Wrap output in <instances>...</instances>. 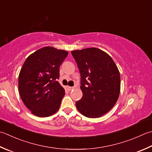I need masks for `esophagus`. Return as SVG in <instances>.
Wrapping results in <instances>:
<instances>
[{
  "label": "esophagus",
  "mask_w": 152,
  "mask_h": 152,
  "mask_svg": "<svg viewBox=\"0 0 152 152\" xmlns=\"http://www.w3.org/2000/svg\"><path fill=\"white\" fill-rule=\"evenodd\" d=\"M67 90L68 91H72L73 88H74V87H69V86H68V87H67Z\"/></svg>",
  "instance_id": "obj_1"
}]
</instances>
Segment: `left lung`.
I'll list each match as a JSON object with an SVG mask.
<instances>
[{
  "label": "left lung",
  "instance_id": "8db88e82",
  "mask_svg": "<svg viewBox=\"0 0 152 152\" xmlns=\"http://www.w3.org/2000/svg\"><path fill=\"white\" fill-rule=\"evenodd\" d=\"M81 74L83 92L75 104L88 118H99L108 113L118 101L121 75L111 57L96 48L71 51Z\"/></svg>",
  "mask_w": 152,
  "mask_h": 152
}]
</instances>
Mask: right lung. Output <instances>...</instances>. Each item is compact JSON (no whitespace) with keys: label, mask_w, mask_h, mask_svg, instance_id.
<instances>
[{"label":"right lung","mask_w":152,"mask_h":152,"mask_svg":"<svg viewBox=\"0 0 152 152\" xmlns=\"http://www.w3.org/2000/svg\"><path fill=\"white\" fill-rule=\"evenodd\" d=\"M68 51L47 46L30 54L18 76L23 102L34 115L48 117L59 110L65 89L59 84V67Z\"/></svg>","instance_id":"add662e5"}]
</instances>
